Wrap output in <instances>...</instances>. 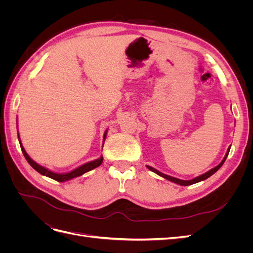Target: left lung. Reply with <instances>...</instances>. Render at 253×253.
Listing matches in <instances>:
<instances>
[{
  "instance_id": "8db88e82",
  "label": "left lung",
  "mask_w": 253,
  "mask_h": 253,
  "mask_svg": "<svg viewBox=\"0 0 253 253\" xmlns=\"http://www.w3.org/2000/svg\"><path fill=\"white\" fill-rule=\"evenodd\" d=\"M229 151H230V147H229V149H228V151H227V154L225 155L224 159L221 160V163H220L218 166H216L215 168H213V169H211L210 171H208V172L203 174V175H201V176H197V177H195V178H193V179H191V180H182V179L175 178V177H172V176L166 175V174H164V173H162V172L157 171L156 169H154V168H152V167H150V166H147V167H148L149 170H151L152 172H154V173L158 174L159 176H162V177H164V178H166V179H168V180L173 181V182H175V183H178V185H180V186H189V185H193V183H196V182H200V181H202V180H205V179H207L208 177H210L211 175H213L214 173H215V172L219 169V168H220L221 166H223V164L225 163V160H226V158H227V156H228V154H229Z\"/></svg>"
}]
</instances>
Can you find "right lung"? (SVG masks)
<instances>
[{
    "label": "right lung",
    "instance_id": "obj_1",
    "mask_svg": "<svg viewBox=\"0 0 253 253\" xmlns=\"http://www.w3.org/2000/svg\"><path fill=\"white\" fill-rule=\"evenodd\" d=\"M105 137H106V131H105L104 136H103V143H104V140H105ZM18 138H19V141H20V136H19V134H18ZM20 145H21L22 153H23V154H24V157L26 158V160L28 162V164H29L30 166H32L37 172H39L40 174L45 175V176H47V177L52 178V179H55V180L60 181V182L66 181V180H70V179L75 178V177H78V176H81L82 174L86 173V172H88V171H90V170L95 169V168L99 167V166H100V165L102 164V162H103V158H102V157H100V158H98V159L94 160V162L87 163V164H85V165H83V166H81V167L77 168V169H75L74 171H72V172H70V173L58 174V173H53V172H51V171L47 170L46 168L41 167L40 165H38L37 163H35L34 160L27 155V153L25 152L24 148H23V145H22L21 141H20Z\"/></svg>",
    "mask_w": 253,
    "mask_h": 253
}]
</instances>
